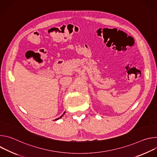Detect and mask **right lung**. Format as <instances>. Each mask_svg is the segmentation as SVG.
Returning <instances> with one entry per match:
<instances>
[{
  "label": "right lung",
  "instance_id": "obj_1",
  "mask_svg": "<svg viewBox=\"0 0 157 157\" xmlns=\"http://www.w3.org/2000/svg\"><path fill=\"white\" fill-rule=\"evenodd\" d=\"M64 113H63V115H62V116H60V117H58V119H55V120H54V121H57V120H58V119H59V118H61V117H63V115H64Z\"/></svg>",
  "mask_w": 157,
  "mask_h": 157
}]
</instances>
